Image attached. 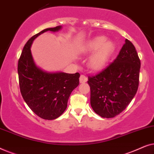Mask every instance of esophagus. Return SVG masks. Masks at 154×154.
Listing matches in <instances>:
<instances>
[{"label": "esophagus", "instance_id": "34e87169", "mask_svg": "<svg viewBox=\"0 0 154 154\" xmlns=\"http://www.w3.org/2000/svg\"><path fill=\"white\" fill-rule=\"evenodd\" d=\"M79 80H80V83H85V82H87L88 78H87V76H85V75H81Z\"/></svg>", "mask_w": 154, "mask_h": 154}]
</instances>
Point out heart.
<instances>
[{
    "label": "heart",
    "instance_id": "b5f03b06",
    "mask_svg": "<svg viewBox=\"0 0 154 154\" xmlns=\"http://www.w3.org/2000/svg\"><path fill=\"white\" fill-rule=\"evenodd\" d=\"M114 48L112 42L106 41L105 36L100 35L88 41L82 48V52L87 55L92 54L88 61V66L92 71H99L108 64Z\"/></svg>",
    "mask_w": 154,
    "mask_h": 154
}]
</instances>
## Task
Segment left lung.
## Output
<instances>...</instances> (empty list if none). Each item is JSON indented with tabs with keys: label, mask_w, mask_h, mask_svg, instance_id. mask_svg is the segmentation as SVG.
Wrapping results in <instances>:
<instances>
[{
	"label": "left lung",
	"mask_w": 154,
	"mask_h": 154,
	"mask_svg": "<svg viewBox=\"0 0 154 154\" xmlns=\"http://www.w3.org/2000/svg\"><path fill=\"white\" fill-rule=\"evenodd\" d=\"M140 65L134 45L125 39L113 62L88 77L90 104L97 114L109 119L125 110L137 91Z\"/></svg>",
	"instance_id": "obj_1"
}]
</instances>
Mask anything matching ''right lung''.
<instances>
[{"label":"right lung","instance_id":"right-lung-1","mask_svg":"<svg viewBox=\"0 0 154 154\" xmlns=\"http://www.w3.org/2000/svg\"><path fill=\"white\" fill-rule=\"evenodd\" d=\"M62 26L48 28L31 38L23 48L18 61L20 92L29 108L45 120L60 116L67 107L71 92L79 85V73L48 72L35 64L31 52L34 39L48 31H60Z\"/></svg>","mask_w":154,"mask_h":154}]
</instances>
